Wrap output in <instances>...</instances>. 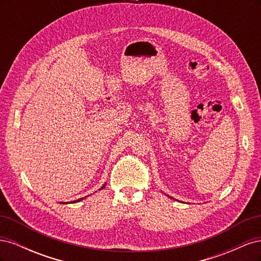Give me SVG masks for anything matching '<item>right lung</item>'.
I'll return each instance as SVG.
<instances>
[{"label":"right lung","instance_id":"add662e5","mask_svg":"<svg viewBox=\"0 0 261 261\" xmlns=\"http://www.w3.org/2000/svg\"><path fill=\"white\" fill-rule=\"evenodd\" d=\"M105 186H106V184H105V185H103V186H102V187H101V188H100V189H102V188H103V187H105ZM85 198H86V197H85ZM83 199H84V198H81V199H77V200H74V201H73V202H77V201H81V200H83ZM62 203H65V202H62Z\"/></svg>","mask_w":261,"mask_h":261}]
</instances>
